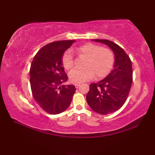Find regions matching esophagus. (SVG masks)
I'll return each instance as SVG.
<instances>
[{"instance_id": "esophagus-1", "label": "esophagus", "mask_w": 155, "mask_h": 155, "mask_svg": "<svg viewBox=\"0 0 155 155\" xmlns=\"http://www.w3.org/2000/svg\"><path fill=\"white\" fill-rule=\"evenodd\" d=\"M74 86H75V87H76V88H78V87H80V84H74Z\"/></svg>"}]
</instances>
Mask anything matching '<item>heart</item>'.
Wrapping results in <instances>:
<instances>
[{
  "instance_id": "1",
  "label": "heart",
  "mask_w": 155,
  "mask_h": 155,
  "mask_svg": "<svg viewBox=\"0 0 155 155\" xmlns=\"http://www.w3.org/2000/svg\"><path fill=\"white\" fill-rule=\"evenodd\" d=\"M78 54L86 59L83 68L72 69L68 73L69 79L74 83H81L92 79L106 77L113 68L114 55L110 49L101 47L93 43H87L76 50ZM62 63L66 70H70L74 66V55L71 49L66 51L62 57Z\"/></svg>"
}]
</instances>
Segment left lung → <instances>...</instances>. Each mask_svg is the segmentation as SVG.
<instances>
[{
  "mask_svg": "<svg viewBox=\"0 0 155 155\" xmlns=\"http://www.w3.org/2000/svg\"><path fill=\"white\" fill-rule=\"evenodd\" d=\"M109 47L114 54V69L103 80L90 84L86 99L90 107L100 114L116 112L123 107L133 83V68L129 57L114 42L106 39H93Z\"/></svg>",
  "mask_w": 155,
  "mask_h": 155,
  "instance_id": "obj_1",
  "label": "left lung"
}]
</instances>
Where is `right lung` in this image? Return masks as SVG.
Here are the masks:
<instances>
[{
  "label": "right lung",
  "instance_id": "1",
  "mask_svg": "<svg viewBox=\"0 0 155 155\" xmlns=\"http://www.w3.org/2000/svg\"><path fill=\"white\" fill-rule=\"evenodd\" d=\"M75 41H59L44 46L35 56L30 68V83L35 100L51 114L64 112L71 104L76 88L62 84L68 77L62 63L64 52Z\"/></svg>",
  "mask_w": 155,
  "mask_h": 155
}]
</instances>
